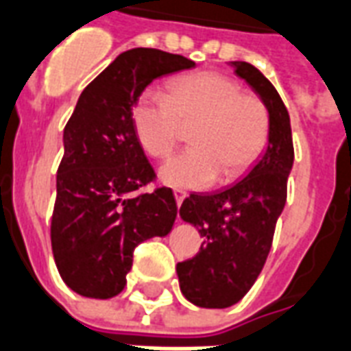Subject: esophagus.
I'll use <instances>...</instances> for the list:
<instances>
[{
	"instance_id": "esophagus-1",
	"label": "esophagus",
	"mask_w": 351,
	"mask_h": 351,
	"mask_svg": "<svg viewBox=\"0 0 351 351\" xmlns=\"http://www.w3.org/2000/svg\"><path fill=\"white\" fill-rule=\"evenodd\" d=\"M186 197H188V193H186L184 189H175V201H176V204H178V206L182 204Z\"/></svg>"
}]
</instances>
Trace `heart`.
<instances>
[{
  "label": "heart",
  "instance_id": "1",
  "mask_svg": "<svg viewBox=\"0 0 351 351\" xmlns=\"http://www.w3.org/2000/svg\"><path fill=\"white\" fill-rule=\"evenodd\" d=\"M134 134L143 150L165 160L193 130L184 154L160 169L173 188L202 189L219 178L230 184L253 167L266 149L269 115L261 98L221 72H197L169 83V96L145 89L132 108Z\"/></svg>",
  "mask_w": 351,
  "mask_h": 351
}]
</instances>
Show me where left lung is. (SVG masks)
<instances>
[{"instance_id": "obj_1", "label": "left lung", "mask_w": 351, "mask_h": 351, "mask_svg": "<svg viewBox=\"0 0 351 351\" xmlns=\"http://www.w3.org/2000/svg\"><path fill=\"white\" fill-rule=\"evenodd\" d=\"M230 64L266 106L269 137L264 154L241 180L215 193H191L180 206V217L197 227L202 245L193 258L176 264V275L184 298L204 308L230 307L255 285L287 202L294 163L290 117L279 93L253 64Z\"/></svg>"}]
</instances>
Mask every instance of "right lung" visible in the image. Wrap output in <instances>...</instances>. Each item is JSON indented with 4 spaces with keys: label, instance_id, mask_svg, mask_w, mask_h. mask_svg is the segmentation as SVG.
Here are the masks:
<instances>
[{
    "label": "right lung",
    "instance_id": "obj_1",
    "mask_svg": "<svg viewBox=\"0 0 351 351\" xmlns=\"http://www.w3.org/2000/svg\"><path fill=\"white\" fill-rule=\"evenodd\" d=\"M195 63L154 48L123 51L83 89L63 132L51 215V251L64 285L110 300L123 292L134 249L167 236L176 219L171 188L136 191L154 180L132 124L136 98L156 77Z\"/></svg>",
    "mask_w": 351,
    "mask_h": 351
}]
</instances>
